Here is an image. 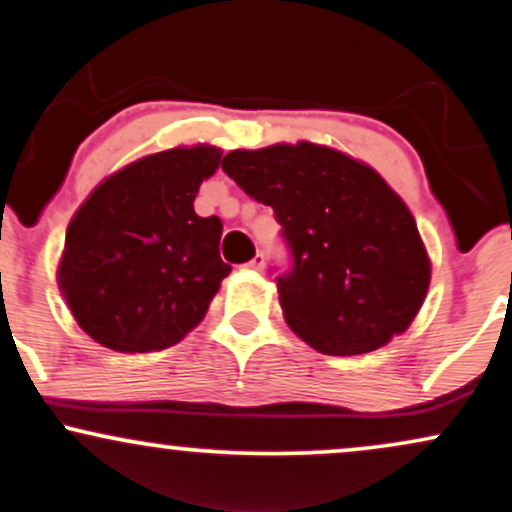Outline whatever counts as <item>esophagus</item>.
Here are the masks:
<instances>
[{
  "label": "esophagus",
  "mask_w": 512,
  "mask_h": 512,
  "mask_svg": "<svg viewBox=\"0 0 512 512\" xmlns=\"http://www.w3.org/2000/svg\"><path fill=\"white\" fill-rule=\"evenodd\" d=\"M248 269H252V271H262L264 269V255H262V252H257V255L252 257V260L248 262Z\"/></svg>",
  "instance_id": "34e87169"
}]
</instances>
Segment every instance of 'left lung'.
<instances>
[{"label": "left lung", "instance_id": "8db88e82", "mask_svg": "<svg viewBox=\"0 0 512 512\" xmlns=\"http://www.w3.org/2000/svg\"><path fill=\"white\" fill-rule=\"evenodd\" d=\"M222 170L283 226L293 269L276 288L297 338L352 357L411 326L430 288V257L411 210L371 165L297 141L236 148Z\"/></svg>", "mask_w": 512, "mask_h": 512}]
</instances>
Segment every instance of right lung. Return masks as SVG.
Instances as JSON below:
<instances>
[{"label":"right lung","instance_id":"1","mask_svg":"<svg viewBox=\"0 0 512 512\" xmlns=\"http://www.w3.org/2000/svg\"><path fill=\"white\" fill-rule=\"evenodd\" d=\"M222 148L179 146L113 172L66 231L58 288L89 338L122 354L177 345L203 321L231 267L219 257L222 222L193 200Z\"/></svg>","mask_w":512,"mask_h":512}]
</instances>
